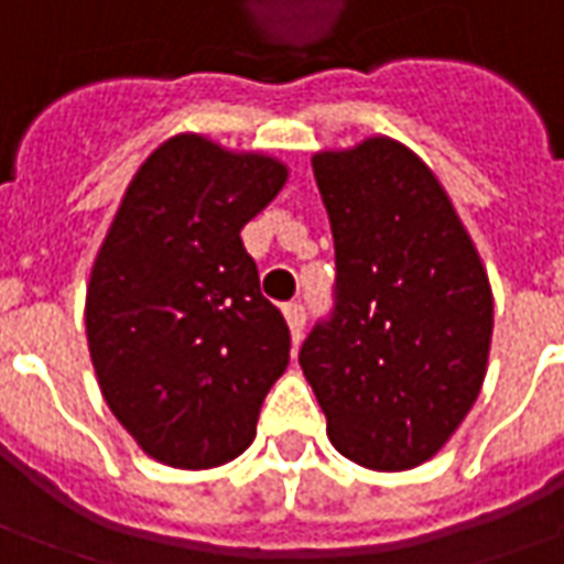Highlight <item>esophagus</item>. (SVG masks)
<instances>
[{
  "instance_id": "1",
  "label": "esophagus",
  "mask_w": 564,
  "mask_h": 564,
  "mask_svg": "<svg viewBox=\"0 0 564 564\" xmlns=\"http://www.w3.org/2000/svg\"><path fill=\"white\" fill-rule=\"evenodd\" d=\"M283 318L290 324L293 343H300L302 330H305V305H302V302H286V305H283Z\"/></svg>"
}]
</instances>
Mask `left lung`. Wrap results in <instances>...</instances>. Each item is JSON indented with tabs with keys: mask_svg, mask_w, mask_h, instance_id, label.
Wrapping results in <instances>:
<instances>
[{
	"mask_svg": "<svg viewBox=\"0 0 564 564\" xmlns=\"http://www.w3.org/2000/svg\"><path fill=\"white\" fill-rule=\"evenodd\" d=\"M330 218L334 312L300 349L327 437L375 471L434 458L487 375L494 293L434 171L390 137L312 159Z\"/></svg>",
	"mask_w": 564,
	"mask_h": 564,
	"instance_id": "obj_1",
	"label": "left lung"
}]
</instances>
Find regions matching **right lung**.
Masks as SVG:
<instances>
[{
  "mask_svg": "<svg viewBox=\"0 0 564 564\" xmlns=\"http://www.w3.org/2000/svg\"><path fill=\"white\" fill-rule=\"evenodd\" d=\"M286 165L177 133L124 189L87 286V343L111 415L171 468H215L256 437L290 361L240 230Z\"/></svg>",
  "mask_w": 564,
  "mask_h": 564,
  "instance_id": "add662e5",
  "label": "right lung"
}]
</instances>
